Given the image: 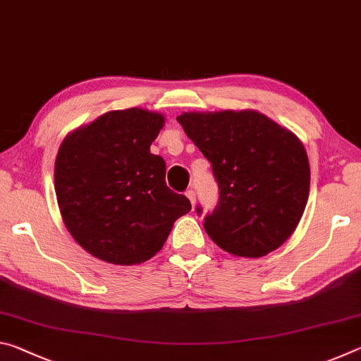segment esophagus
I'll return each mask as SVG.
<instances>
[{
  "label": "esophagus",
  "instance_id": "1",
  "mask_svg": "<svg viewBox=\"0 0 361 361\" xmlns=\"http://www.w3.org/2000/svg\"><path fill=\"white\" fill-rule=\"evenodd\" d=\"M185 194H186V197L191 200V204L194 205L195 204V192H194V189H188Z\"/></svg>",
  "mask_w": 361,
  "mask_h": 361
}]
</instances>
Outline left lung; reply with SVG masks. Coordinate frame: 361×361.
Masks as SVG:
<instances>
[{"mask_svg":"<svg viewBox=\"0 0 361 361\" xmlns=\"http://www.w3.org/2000/svg\"><path fill=\"white\" fill-rule=\"evenodd\" d=\"M176 121L212 164L218 205L205 232L224 252L259 258L288 239L309 197L310 167L295 133L256 111L183 113ZM202 215V207H195Z\"/></svg>","mask_w":361,"mask_h":361,"instance_id":"left-lung-1","label":"left lung"}]
</instances>
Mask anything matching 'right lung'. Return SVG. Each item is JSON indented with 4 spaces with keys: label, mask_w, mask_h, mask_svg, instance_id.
I'll list each match as a JSON object with an SVG mask.
<instances>
[{
    "label": "right lung",
    "mask_w": 361,
    "mask_h": 361,
    "mask_svg": "<svg viewBox=\"0 0 361 361\" xmlns=\"http://www.w3.org/2000/svg\"><path fill=\"white\" fill-rule=\"evenodd\" d=\"M164 116L130 108L79 127L60 145L54 183L63 223L85 252L121 266L140 264L164 247L191 210L166 183V161L149 146Z\"/></svg>",
    "instance_id": "1"
}]
</instances>
